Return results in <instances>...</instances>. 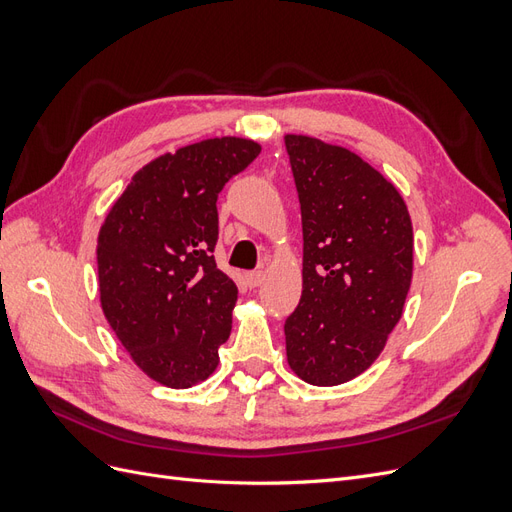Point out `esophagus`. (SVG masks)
<instances>
[{
    "instance_id": "esophagus-1",
    "label": "esophagus",
    "mask_w": 512,
    "mask_h": 512,
    "mask_svg": "<svg viewBox=\"0 0 512 512\" xmlns=\"http://www.w3.org/2000/svg\"><path fill=\"white\" fill-rule=\"evenodd\" d=\"M262 280H265V273H262V271H250V273H245V282H247V286H250V288L260 286Z\"/></svg>"
}]
</instances>
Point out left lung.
<instances>
[{
	"label": "left lung",
	"instance_id": "left-lung-1",
	"mask_svg": "<svg viewBox=\"0 0 512 512\" xmlns=\"http://www.w3.org/2000/svg\"><path fill=\"white\" fill-rule=\"evenodd\" d=\"M303 224V292L286 354L309 384L335 386L378 359L412 282V222L395 185L356 153L284 136Z\"/></svg>",
	"mask_w": 512,
	"mask_h": 512
}]
</instances>
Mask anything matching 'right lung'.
Listing matches in <instances>:
<instances>
[{"instance_id": "obj_1", "label": "right lung", "mask_w": 512, "mask_h": 512, "mask_svg": "<svg viewBox=\"0 0 512 512\" xmlns=\"http://www.w3.org/2000/svg\"><path fill=\"white\" fill-rule=\"evenodd\" d=\"M260 145L209 138L132 177L98 237L104 316L149 378L188 389L218 367L237 286L215 265L218 194Z\"/></svg>"}]
</instances>
